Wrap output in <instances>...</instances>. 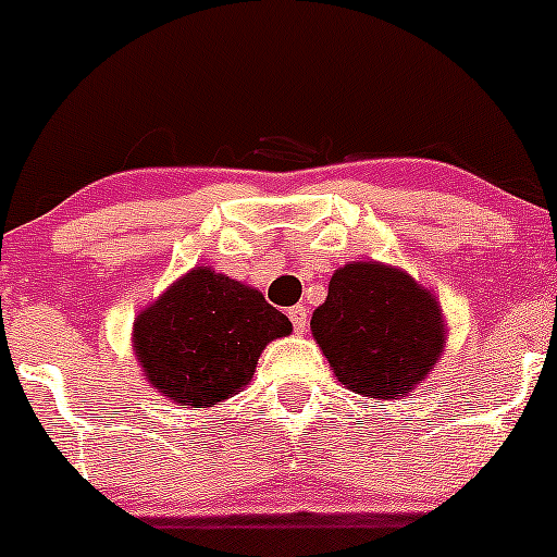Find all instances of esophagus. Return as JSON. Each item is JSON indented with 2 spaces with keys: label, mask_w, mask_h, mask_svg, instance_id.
Listing matches in <instances>:
<instances>
[{
  "label": "esophagus",
  "mask_w": 557,
  "mask_h": 557,
  "mask_svg": "<svg viewBox=\"0 0 557 557\" xmlns=\"http://www.w3.org/2000/svg\"><path fill=\"white\" fill-rule=\"evenodd\" d=\"M289 319H292V326H295V332L305 334V329H308V310L297 305V308L289 310Z\"/></svg>",
  "instance_id": "34e87169"
}]
</instances>
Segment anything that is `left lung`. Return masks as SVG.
<instances>
[{"label":"left lung","instance_id":"8db88e82","mask_svg":"<svg viewBox=\"0 0 557 557\" xmlns=\"http://www.w3.org/2000/svg\"><path fill=\"white\" fill-rule=\"evenodd\" d=\"M310 332L345 387L374 400L409 396L446 348L441 305L400 268L350 262L329 281Z\"/></svg>","mask_w":557,"mask_h":557}]
</instances>
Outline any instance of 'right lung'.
<instances>
[{
	"label": "right lung",
	"instance_id": "add662e5",
	"mask_svg": "<svg viewBox=\"0 0 557 557\" xmlns=\"http://www.w3.org/2000/svg\"><path fill=\"white\" fill-rule=\"evenodd\" d=\"M289 332L292 321L260 292L201 265L140 310L133 350L161 396L207 409L242 393L265 345Z\"/></svg>",
	"mask_w": 557,
	"mask_h": 557
}]
</instances>
